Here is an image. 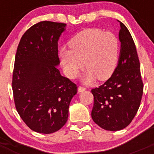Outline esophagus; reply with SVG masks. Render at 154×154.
Listing matches in <instances>:
<instances>
[{
	"instance_id": "obj_1",
	"label": "esophagus",
	"mask_w": 154,
	"mask_h": 154,
	"mask_svg": "<svg viewBox=\"0 0 154 154\" xmlns=\"http://www.w3.org/2000/svg\"><path fill=\"white\" fill-rule=\"evenodd\" d=\"M85 90V88H84V87H82V86H79V88H78V92H84Z\"/></svg>"
}]
</instances>
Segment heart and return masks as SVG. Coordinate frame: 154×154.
I'll return each instance as SVG.
<instances>
[{"instance_id": "1", "label": "heart", "mask_w": 154, "mask_h": 154, "mask_svg": "<svg viewBox=\"0 0 154 154\" xmlns=\"http://www.w3.org/2000/svg\"><path fill=\"white\" fill-rule=\"evenodd\" d=\"M69 46L72 49L62 48L59 55L70 78L78 75L85 65L87 70L82 79L84 83H90L96 77L106 80L112 75L119 55V40L112 32L97 28L84 30L73 37Z\"/></svg>"}]
</instances>
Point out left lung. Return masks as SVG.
<instances>
[{"label":"left lung","mask_w":154,"mask_h":154,"mask_svg":"<svg viewBox=\"0 0 154 154\" xmlns=\"http://www.w3.org/2000/svg\"><path fill=\"white\" fill-rule=\"evenodd\" d=\"M119 24L121 48L117 66L103 85L92 89V119L109 131L123 130L131 123L139 109L143 91L135 44L127 28L120 21Z\"/></svg>","instance_id":"obj_1"}]
</instances>
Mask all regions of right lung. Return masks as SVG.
<instances>
[{
    "mask_svg": "<svg viewBox=\"0 0 154 154\" xmlns=\"http://www.w3.org/2000/svg\"><path fill=\"white\" fill-rule=\"evenodd\" d=\"M64 23L44 21L21 37L14 66L12 89L16 109L25 124L49 134L66 123L77 86L58 69V41Z\"/></svg>",
    "mask_w": 154,
    "mask_h": 154,
    "instance_id": "right-lung-1",
    "label": "right lung"
}]
</instances>
